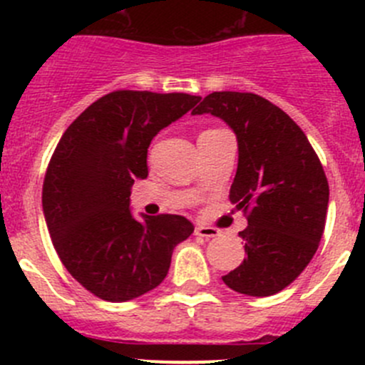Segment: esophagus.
Wrapping results in <instances>:
<instances>
[{"label":"esophagus","mask_w":365,"mask_h":365,"mask_svg":"<svg viewBox=\"0 0 365 365\" xmlns=\"http://www.w3.org/2000/svg\"><path fill=\"white\" fill-rule=\"evenodd\" d=\"M194 233H196L197 237L210 240V238L219 237L220 231L215 230V227H212V226H205V224H200V226H196V231H194Z\"/></svg>","instance_id":"34e87169"}]
</instances>
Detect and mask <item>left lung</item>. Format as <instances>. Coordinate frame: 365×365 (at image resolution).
Returning a JSON list of instances; mask_svg holds the SVG:
<instances>
[{
	"mask_svg": "<svg viewBox=\"0 0 365 365\" xmlns=\"http://www.w3.org/2000/svg\"><path fill=\"white\" fill-rule=\"evenodd\" d=\"M192 114L220 118L238 143L230 201L249 212L238 233L245 257L224 284L242 295H275L318 251L329 208L322 162L295 121L259 95L213 91Z\"/></svg>",
	"mask_w": 365,
	"mask_h": 365,
	"instance_id": "obj_1",
	"label": "left lung"
}]
</instances>
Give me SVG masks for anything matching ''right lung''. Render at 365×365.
<instances>
[{
	"instance_id": "obj_1",
	"label": "right lung",
	"mask_w": 365,
	"mask_h": 365,
	"mask_svg": "<svg viewBox=\"0 0 365 365\" xmlns=\"http://www.w3.org/2000/svg\"><path fill=\"white\" fill-rule=\"evenodd\" d=\"M201 97L120 90L73 120L51 157L42 189L47 230L61 263L95 297L138 298L164 281L180 242L194 231L182 215H132L134 180L148 176V146Z\"/></svg>"
}]
</instances>
